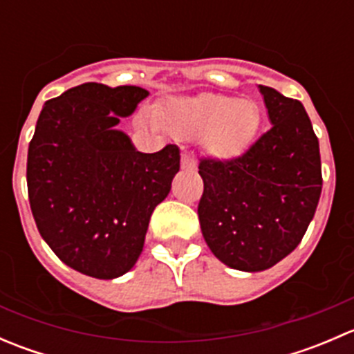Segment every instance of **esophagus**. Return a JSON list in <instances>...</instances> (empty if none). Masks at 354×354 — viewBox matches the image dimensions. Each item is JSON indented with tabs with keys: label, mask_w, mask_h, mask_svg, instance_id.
<instances>
[{
	"label": "esophagus",
	"mask_w": 354,
	"mask_h": 354,
	"mask_svg": "<svg viewBox=\"0 0 354 354\" xmlns=\"http://www.w3.org/2000/svg\"><path fill=\"white\" fill-rule=\"evenodd\" d=\"M181 167L183 169H195L197 167V159L188 154H183L181 156Z\"/></svg>",
	"instance_id": "obj_1"
}]
</instances>
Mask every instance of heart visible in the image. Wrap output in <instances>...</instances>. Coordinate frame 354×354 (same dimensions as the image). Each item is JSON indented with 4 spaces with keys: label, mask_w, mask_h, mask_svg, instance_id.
Returning a JSON list of instances; mask_svg holds the SVG:
<instances>
[{
    "label": "heart",
    "mask_w": 354,
    "mask_h": 354,
    "mask_svg": "<svg viewBox=\"0 0 354 354\" xmlns=\"http://www.w3.org/2000/svg\"><path fill=\"white\" fill-rule=\"evenodd\" d=\"M149 123L166 128L178 138H198L209 154L227 159L245 151L260 127L259 108L252 101L223 94L171 99L149 113Z\"/></svg>",
    "instance_id": "1"
}]
</instances>
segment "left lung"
<instances>
[{
    "label": "left lung",
    "mask_w": 354,
    "mask_h": 354,
    "mask_svg": "<svg viewBox=\"0 0 354 354\" xmlns=\"http://www.w3.org/2000/svg\"><path fill=\"white\" fill-rule=\"evenodd\" d=\"M259 88L270 130L241 156L198 164L203 240L221 262L245 272L276 266L299 245L322 192L319 138L303 104Z\"/></svg>",
    "instance_id": "1"
}]
</instances>
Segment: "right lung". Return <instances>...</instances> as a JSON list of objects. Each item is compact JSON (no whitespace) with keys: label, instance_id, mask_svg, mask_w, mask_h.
I'll use <instances>...</instances> for the list:
<instances>
[{"label":"right lung","instance_id":"1","mask_svg":"<svg viewBox=\"0 0 354 354\" xmlns=\"http://www.w3.org/2000/svg\"><path fill=\"white\" fill-rule=\"evenodd\" d=\"M149 92L77 85L44 104L28 144L27 188L42 240L68 267L97 279L127 274L149 221L180 171V149L138 152L116 130Z\"/></svg>","mask_w":354,"mask_h":354}]
</instances>
